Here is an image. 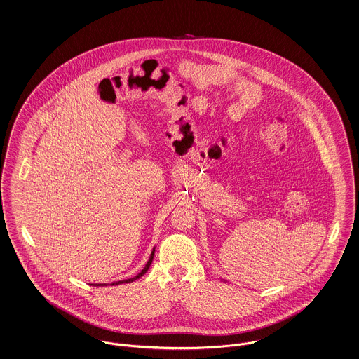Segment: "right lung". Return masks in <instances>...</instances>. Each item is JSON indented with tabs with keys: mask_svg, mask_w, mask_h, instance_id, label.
Here are the masks:
<instances>
[{
	"mask_svg": "<svg viewBox=\"0 0 359 359\" xmlns=\"http://www.w3.org/2000/svg\"><path fill=\"white\" fill-rule=\"evenodd\" d=\"M154 252H155V247L152 248L151 255H150V259L147 261V264H146V266H144V267L142 269V271H140L139 274H136V276H135V277H133V278H128V280H123V281H116V283H111V285L114 286V285H121V283H133V281H135V280L140 278V277H142V276H143V274H144V273H146V271H147V270L150 269V266H151L152 264V259H154ZM95 285H97V283H95ZM100 285H101V283H98L97 286H100Z\"/></svg>",
	"mask_w": 359,
	"mask_h": 359,
	"instance_id": "add662e5",
	"label": "right lung"
}]
</instances>
